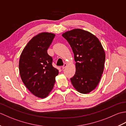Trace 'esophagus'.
<instances>
[{
	"label": "esophagus",
	"mask_w": 126,
	"mask_h": 126,
	"mask_svg": "<svg viewBox=\"0 0 126 126\" xmlns=\"http://www.w3.org/2000/svg\"><path fill=\"white\" fill-rule=\"evenodd\" d=\"M66 66H67V64L64 63V65L62 66V68L63 69H65V68L66 67Z\"/></svg>",
	"instance_id": "esophagus-1"
}]
</instances>
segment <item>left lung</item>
Segmentation results:
<instances>
[{"label":"left lung","instance_id":"1","mask_svg":"<svg viewBox=\"0 0 126 126\" xmlns=\"http://www.w3.org/2000/svg\"><path fill=\"white\" fill-rule=\"evenodd\" d=\"M71 46L76 62V72L70 79L80 93L88 94L97 86L104 70L105 52L95 35L80 29L62 34Z\"/></svg>","mask_w":126,"mask_h":126}]
</instances>
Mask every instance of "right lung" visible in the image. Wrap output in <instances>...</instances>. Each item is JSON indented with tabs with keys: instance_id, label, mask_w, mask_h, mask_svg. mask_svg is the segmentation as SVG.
Returning <instances> with one entry per match:
<instances>
[{
	"instance_id": "add662e5",
	"label": "right lung",
	"mask_w": 126,
	"mask_h": 126,
	"mask_svg": "<svg viewBox=\"0 0 126 126\" xmlns=\"http://www.w3.org/2000/svg\"><path fill=\"white\" fill-rule=\"evenodd\" d=\"M55 36L54 33L49 32H42L34 36L20 56L19 70L23 83L39 98L49 95L59 73L52 65V57L47 53Z\"/></svg>"
}]
</instances>
